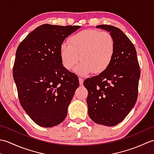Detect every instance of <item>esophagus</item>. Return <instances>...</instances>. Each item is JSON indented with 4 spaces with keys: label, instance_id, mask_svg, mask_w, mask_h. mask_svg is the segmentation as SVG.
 I'll return each instance as SVG.
<instances>
[{
    "label": "esophagus",
    "instance_id": "34e87169",
    "mask_svg": "<svg viewBox=\"0 0 154 154\" xmlns=\"http://www.w3.org/2000/svg\"><path fill=\"white\" fill-rule=\"evenodd\" d=\"M79 84L81 85H82L83 84V81H84L83 78L79 77Z\"/></svg>",
    "mask_w": 154,
    "mask_h": 154
}]
</instances>
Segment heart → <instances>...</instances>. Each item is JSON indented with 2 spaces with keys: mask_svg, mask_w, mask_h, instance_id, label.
<instances>
[{
  "mask_svg": "<svg viewBox=\"0 0 154 154\" xmlns=\"http://www.w3.org/2000/svg\"><path fill=\"white\" fill-rule=\"evenodd\" d=\"M69 44L60 45V54L62 65L70 71L74 69L81 76L90 73L100 74L112 63L116 45L112 35L107 32L85 30L73 34L69 38Z\"/></svg>",
  "mask_w": 154,
  "mask_h": 154,
  "instance_id": "heart-1",
  "label": "heart"
}]
</instances>
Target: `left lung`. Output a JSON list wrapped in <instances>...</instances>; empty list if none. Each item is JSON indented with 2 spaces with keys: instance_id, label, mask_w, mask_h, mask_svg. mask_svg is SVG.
Masks as SVG:
<instances>
[{
  "instance_id": "obj_1",
  "label": "left lung",
  "mask_w": 154,
  "mask_h": 154,
  "mask_svg": "<svg viewBox=\"0 0 154 154\" xmlns=\"http://www.w3.org/2000/svg\"><path fill=\"white\" fill-rule=\"evenodd\" d=\"M97 28L110 32L116 50L105 71L84 81L88 113L95 123L114 126L125 119L136 103L140 65L134 45L122 30L106 24Z\"/></svg>"
}]
</instances>
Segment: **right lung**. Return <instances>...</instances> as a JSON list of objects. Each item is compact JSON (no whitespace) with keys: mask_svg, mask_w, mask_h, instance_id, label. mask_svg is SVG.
<instances>
[{"mask_svg":"<svg viewBox=\"0 0 154 154\" xmlns=\"http://www.w3.org/2000/svg\"><path fill=\"white\" fill-rule=\"evenodd\" d=\"M79 26L43 24L29 34L17 48L13 77L18 99L31 119L42 127L61 123L79 79L62 65L60 45Z\"/></svg>","mask_w":154,"mask_h":154,"instance_id":"1","label":"right lung"}]
</instances>
